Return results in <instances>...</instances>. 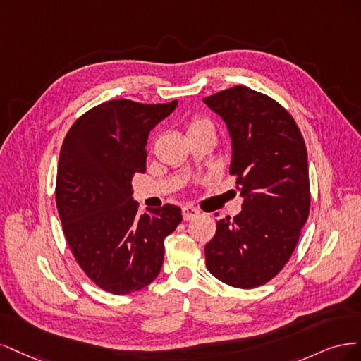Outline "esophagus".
<instances>
[{
  "mask_svg": "<svg viewBox=\"0 0 361 361\" xmlns=\"http://www.w3.org/2000/svg\"><path fill=\"white\" fill-rule=\"evenodd\" d=\"M183 217H184V220H192V219H195V217H197L200 216V210H197V208H195V207H192V205H185V207H183Z\"/></svg>",
  "mask_w": 361,
  "mask_h": 361,
  "instance_id": "1",
  "label": "esophagus"
}]
</instances>
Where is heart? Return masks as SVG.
I'll return each instance as SVG.
<instances>
[{
	"instance_id": "1",
	"label": "heart",
	"mask_w": 361,
	"mask_h": 361,
	"mask_svg": "<svg viewBox=\"0 0 361 361\" xmlns=\"http://www.w3.org/2000/svg\"><path fill=\"white\" fill-rule=\"evenodd\" d=\"M201 129H213V126L210 121H207L204 118H193L188 127V132L193 130H201Z\"/></svg>"
}]
</instances>
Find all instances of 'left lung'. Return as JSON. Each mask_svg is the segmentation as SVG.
<instances>
[{
    "mask_svg": "<svg viewBox=\"0 0 361 361\" xmlns=\"http://www.w3.org/2000/svg\"><path fill=\"white\" fill-rule=\"evenodd\" d=\"M204 103L226 124L229 172L237 173L243 197L240 214L220 219L205 244L207 269L226 285L257 288L283 269L309 216L305 139L285 108L247 87L224 90Z\"/></svg>",
    "mask_w": 361,
    "mask_h": 361,
    "instance_id": "1",
    "label": "left lung"
}]
</instances>
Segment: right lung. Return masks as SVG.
Instances as JSON below:
<instances>
[{
  "mask_svg": "<svg viewBox=\"0 0 361 361\" xmlns=\"http://www.w3.org/2000/svg\"><path fill=\"white\" fill-rule=\"evenodd\" d=\"M177 104L104 102L79 117L64 137L55 189L64 235L80 269L115 295L154 281L165 238L183 220L181 208L172 204L139 214L132 196L133 176L145 172L149 130Z\"/></svg>",
  "mask_w": 361,
  "mask_h": 361,
  "instance_id": "right-lung-1",
  "label": "right lung"
}]
</instances>
